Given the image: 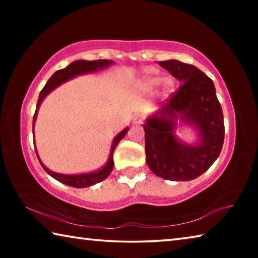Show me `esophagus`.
<instances>
[{"label":"esophagus","instance_id":"obj_1","mask_svg":"<svg viewBox=\"0 0 258 258\" xmlns=\"http://www.w3.org/2000/svg\"><path fill=\"white\" fill-rule=\"evenodd\" d=\"M142 123V118L139 116H135L133 118V125H138V124H141Z\"/></svg>","mask_w":258,"mask_h":258}]
</instances>
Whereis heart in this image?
<instances>
[{
  "mask_svg": "<svg viewBox=\"0 0 258 258\" xmlns=\"http://www.w3.org/2000/svg\"><path fill=\"white\" fill-rule=\"evenodd\" d=\"M160 81H161V86H163V90H161V92H163V94L168 93L169 91L172 90V87L174 85L173 80H171V78H164V80H161V78L158 77V76H151V77L147 78L145 84H146L148 89H152V87L158 85Z\"/></svg>",
  "mask_w": 258,
  "mask_h": 258,
  "instance_id": "obj_1",
  "label": "heart"
}]
</instances>
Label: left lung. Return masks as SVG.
<instances>
[{
    "instance_id": "left-lung-1",
    "label": "left lung",
    "mask_w": 258,
    "mask_h": 258,
    "mask_svg": "<svg viewBox=\"0 0 258 258\" xmlns=\"http://www.w3.org/2000/svg\"><path fill=\"white\" fill-rule=\"evenodd\" d=\"M159 64L182 84L143 125L147 164L165 180L190 181L206 172L221 154L223 111L213 81L200 69L177 60L159 61ZM177 118L198 128L197 145H186L175 137Z\"/></svg>"
}]
</instances>
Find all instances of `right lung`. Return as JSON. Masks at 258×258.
Instances as JSON below:
<instances>
[{
    "instance_id": "right-lung-1",
    "label": "right lung",
    "mask_w": 258,
    "mask_h": 258,
    "mask_svg": "<svg viewBox=\"0 0 258 258\" xmlns=\"http://www.w3.org/2000/svg\"><path fill=\"white\" fill-rule=\"evenodd\" d=\"M112 63L111 60H93V61H86V60H77L74 61L73 63L69 64L68 67L60 69V71H56L53 75H52L49 81L46 82L45 86L43 87V90L41 91L40 97H38L37 100V106H36V110H35V115L33 118V125L35 123V119H36V115H37V110L38 107H40L41 102L43 101L47 94H49L51 91H53L56 86H59L60 84H62L66 81L72 80V78L76 77L78 75H82V74H86V73H92V72H97L98 69H103L108 66H110ZM128 127H126L124 131L116 135L115 139H113L112 145H111V150H110V155H109V158L107 164L103 166L101 169H99L97 172L93 173H86V174H77V175H66V174H59V173H54L47 169L40 159V157L37 155L36 151V156L40 163L42 165V167L44 168V171L51 175L53 178H55L56 181H59L63 184L69 185V186H74V187H86V186H91L95 184V183H99L103 181L104 178H107L109 176V174L111 173L112 167H113V160H112V155L113 151H115L117 145H118L119 141L121 139L125 137V134L127 133ZM35 147V143H34Z\"/></svg>"
}]
</instances>
